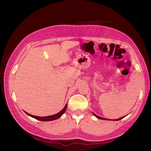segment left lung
<instances>
[{"label": "left lung", "instance_id": "1", "mask_svg": "<svg viewBox=\"0 0 151 151\" xmlns=\"http://www.w3.org/2000/svg\"><path fill=\"white\" fill-rule=\"evenodd\" d=\"M93 113V115L96 117L97 118H98V119H101V120H108V119H106V118H102V117H101V116H98V115H96V114H94V113ZM125 116H123V117H121V118H118V119H116V120H115V121H118V120H121V119H122V118H124Z\"/></svg>", "mask_w": 151, "mask_h": 151}]
</instances>
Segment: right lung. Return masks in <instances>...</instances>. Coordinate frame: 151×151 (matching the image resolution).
I'll return each instance as SVG.
<instances>
[{
  "instance_id": "add662e5",
  "label": "right lung",
  "mask_w": 151,
  "mask_h": 151,
  "mask_svg": "<svg viewBox=\"0 0 151 151\" xmlns=\"http://www.w3.org/2000/svg\"><path fill=\"white\" fill-rule=\"evenodd\" d=\"M67 104H65V107L63 108L62 110L58 112V113L57 114H55V115H50V116H35V115H31V114L27 113L26 111H24L27 115H29V116H31L33 117L34 118H35V119L38 120H40V121H43V122H48V121H52V120H57L58 119V118H60L62 116V115H63V113H65V111H66V109H67Z\"/></svg>"
}]
</instances>
